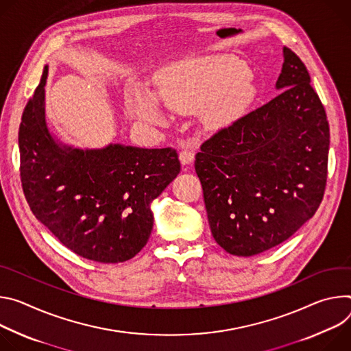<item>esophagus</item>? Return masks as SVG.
<instances>
[{
    "instance_id": "1",
    "label": "esophagus",
    "mask_w": 351,
    "mask_h": 351,
    "mask_svg": "<svg viewBox=\"0 0 351 351\" xmlns=\"http://www.w3.org/2000/svg\"><path fill=\"white\" fill-rule=\"evenodd\" d=\"M180 162L182 166H188L193 162V152L188 147H184L181 152H180Z\"/></svg>"
}]
</instances>
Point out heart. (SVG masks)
I'll use <instances>...</instances> for the list:
<instances>
[{"label":"heart","mask_w":351,"mask_h":351,"mask_svg":"<svg viewBox=\"0 0 351 351\" xmlns=\"http://www.w3.org/2000/svg\"><path fill=\"white\" fill-rule=\"evenodd\" d=\"M247 65L234 56L212 54L174 61L154 76V95L135 89L127 110L135 120L163 124L162 103L178 114H198L208 131L236 123L255 97Z\"/></svg>","instance_id":"1"}]
</instances>
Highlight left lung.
<instances>
[{"mask_svg":"<svg viewBox=\"0 0 351 351\" xmlns=\"http://www.w3.org/2000/svg\"><path fill=\"white\" fill-rule=\"evenodd\" d=\"M275 99L201 146L195 171L212 236L252 256L291 237L319 208L328 177L329 123L300 57L283 49Z\"/></svg>","mask_w":351,"mask_h":351,"instance_id":"1","label":"left lung"}]
</instances>
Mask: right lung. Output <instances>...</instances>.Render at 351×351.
I'll list each match as a JSON object with an SVG mask.
<instances>
[{"label":"right lung","mask_w":351,"mask_h":351,"mask_svg":"<svg viewBox=\"0 0 351 351\" xmlns=\"http://www.w3.org/2000/svg\"><path fill=\"white\" fill-rule=\"evenodd\" d=\"M49 66L19 125L21 181L36 216L72 252L119 263L134 258L153 228L150 202L181 170L171 147L108 145L76 149L58 143L46 124Z\"/></svg>","instance_id":"add662e5"}]
</instances>
